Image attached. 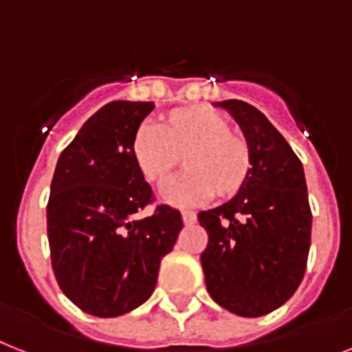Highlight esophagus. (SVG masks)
<instances>
[{
  "instance_id": "1",
  "label": "esophagus",
  "mask_w": 352,
  "mask_h": 352,
  "mask_svg": "<svg viewBox=\"0 0 352 352\" xmlns=\"http://www.w3.org/2000/svg\"><path fill=\"white\" fill-rule=\"evenodd\" d=\"M181 215H182V222H184L186 226H191V224H195V221H197V215H195V213H193V211H182Z\"/></svg>"
}]
</instances>
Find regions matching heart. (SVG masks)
I'll return each mask as SVG.
<instances>
[{
    "label": "heart",
    "instance_id": "b5f03b06",
    "mask_svg": "<svg viewBox=\"0 0 352 352\" xmlns=\"http://www.w3.org/2000/svg\"><path fill=\"white\" fill-rule=\"evenodd\" d=\"M131 161L148 184L162 186L182 164L188 171L162 190L171 206L201 204L215 193L228 201L251 175L253 151L242 133L231 130L230 119L208 107L175 108L157 122L135 131Z\"/></svg>",
    "mask_w": 352,
    "mask_h": 352
}]
</instances>
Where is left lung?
<instances>
[{
    "label": "left lung",
    "mask_w": 352,
    "mask_h": 352,
    "mask_svg": "<svg viewBox=\"0 0 352 352\" xmlns=\"http://www.w3.org/2000/svg\"><path fill=\"white\" fill-rule=\"evenodd\" d=\"M215 104L244 131L253 168L230 202L199 213L208 231L201 264L217 304L256 318L285 304L304 278L313 221L304 168L262 111L239 99Z\"/></svg>",
    "instance_id": "1"
}]
</instances>
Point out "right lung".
Here are the masks:
<instances>
[{"label":"right lung","mask_w":352,"mask_h":352,"mask_svg":"<svg viewBox=\"0 0 352 352\" xmlns=\"http://www.w3.org/2000/svg\"><path fill=\"white\" fill-rule=\"evenodd\" d=\"M153 102L111 101L88 119L59 155L47 206L57 284L99 318L130 313L155 289L159 265L182 230L181 213L157 206L131 161L130 144Z\"/></svg>","instance_id":"1"}]
</instances>
